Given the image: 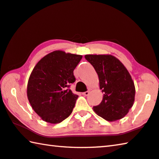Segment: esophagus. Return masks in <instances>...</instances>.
<instances>
[{
	"mask_svg": "<svg viewBox=\"0 0 159 159\" xmlns=\"http://www.w3.org/2000/svg\"><path fill=\"white\" fill-rule=\"evenodd\" d=\"M82 94L84 95V96H88V95L89 94V91H87V92H83V93H82Z\"/></svg>",
	"mask_w": 159,
	"mask_h": 159,
	"instance_id": "34e87169",
	"label": "esophagus"
}]
</instances>
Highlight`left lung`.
I'll return each mask as SVG.
<instances>
[{
  "instance_id": "obj_1",
  "label": "left lung",
  "mask_w": 159,
  "mask_h": 159,
  "mask_svg": "<svg viewBox=\"0 0 159 159\" xmlns=\"http://www.w3.org/2000/svg\"><path fill=\"white\" fill-rule=\"evenodd\" d=\"M98 74L103 100L93 109L108 121L125 116L133 106L135 87L133 80L124 65L111 55H86Z\"/></svg>"
}]
</instances>
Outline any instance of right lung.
<instances>
[{"mask_svg": "<svg viewBox=\"0 0 159 159\" xmlns=\"http://www.w3.org/2000/svg\"><path fill=\"white\" fill-rule=\"evenodd\" d=\"M82 56L55 51L34 67L27 84L28 100L43 120L52 124L66 119L78 96L69 89L75 82L73 71Z\"/></svg>", "mask_w": 159, "mask_h": 159, "instance_id": "1", "label": "right lung"}]
</instances>
